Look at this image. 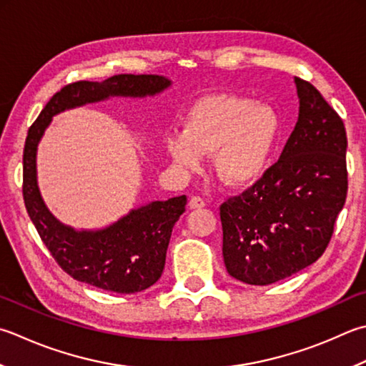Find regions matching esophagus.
I'll list each match as a JSON object with an SVG mask.
<instances>
[{"mask_svg":"<svg viewBox=\"0 0 366 366\" xmlns=\"http://www.w3.org/2000/svg\"><path fill=\"white\" fill-rule=\"evenodd\" d=\"M206 206V202L203 198L199 197H192L190 202H189V207L190 209H202V207Z\"/></svg>","mask_w":366,"mask_h":366,"instance_id":"obj_1","label":"esophagus"}]
</instances>
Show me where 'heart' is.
Wrapping results in <instances>:
<instances>
[{"label": "heart", "instance_id": "1", "mask_svg": "<svg viewBox=\"0 0 366 366\" xmlns=\"http://www.w3.org/2000/svg\"><path fill=\"white\" fill-rule=\"evenodd\" d=\"M282 132L274 107L250 98L212 93L197 99L182 117V134H168L164 150L176 167L202 168L203 155L222 182L249 187L268 173Z\"/></svg>", "mask_w": 366, "mask_h": 366}]
</instances>
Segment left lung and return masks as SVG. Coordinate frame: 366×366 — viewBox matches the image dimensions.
<instances>
[{
    "instance_id": "left-lung-1",
    "label": "left lung",
    "mask_w": 366,
    "mask_h": 366,
    "mask_svg": "<svg viewBox=\"0 0 366 366\" xmlns=\"http://www.w3.org/2000/svg\"><path fill=\"white\" fill-rule=\"evenodd\" d=\"M300 112L277 163L220 206L228 274L268 285L324 254L347 195L346 128L320 92L295 77Z\"/></svg>"
}]
</instances>
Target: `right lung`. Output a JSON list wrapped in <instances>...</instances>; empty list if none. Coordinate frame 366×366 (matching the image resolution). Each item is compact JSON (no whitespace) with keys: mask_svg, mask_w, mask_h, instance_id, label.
<instances>
[{"mask_svg":"<svg viewBox=\"0 0 366 366\" xmlns=\"http://www.w3.org/2000/svg\"><path fill=\"white\" fill-rule=\"evenodd\" d=\"M171 81L157 74H117L103 82L79 81L50 98L28 130L24 149V199L31 222L55 262L76 281L93 287L136 293L159 281L171 232L185 211L187 197L152 202L99 230H76L49 211L38 187L36 154L52 117L66 109L111 97L146 98L167 90Z\"/></svg>","mask_w":366,"mask_h":366,"instance_id":"right-lung-1","label":"right lung"}]
</instances>
